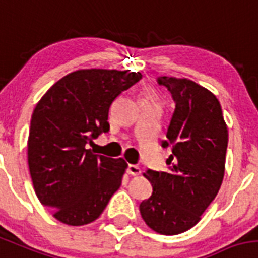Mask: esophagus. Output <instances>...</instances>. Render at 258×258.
<instances>
[{"label": "esophagus", "mask_w": 258, "mask_h": 258, "mask_svg": "<svg viewBox=\"0 0 258 258\" xmlns=\"http://www.w3.org/2000/svg\"><path fill=\"white\" fill-rule=\"evenodd\" d=\"M126 171L127 174H131V175H139V174H141V169H139V166H137V165H133V164L127 165Z\"/></svg>", "instance_id": "obj_1"}]
</instances>
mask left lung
<instances>
[{
    "label": "left lung",
    "mask_w": 258,
    "mask_h": 258,
    "mask_svg": "<svg viewBox=\"0 0 258 258\" xmlns=\"http://www.w3.org/2000/svg\"><path fill=\"white\" fill-rule=\"evenodd\" d=\"M171 93L175 110L164 148H171L167 171L148 169L152 195L139 205L152 230L175 235L193 228L215 200L224 179L228 127L220 102L206 88L188 79L158 77Z\"/></svg>",
    "instance_id": "left-lung-1"
}]
</instances>
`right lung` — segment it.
I'll list each match as a JSON object with an SVG mask.
<instances>
[{
    "instance_id": "add662e5",
    "label": "right lung",
    "mask_w": 258,
    "mask_h": 258,
    "mask_svg": "<svg viewBox=\"0 0 258 258\" xmlns=\"http://www.w3.org/2000/svg\"><path fill=\"white\" fill-rule=\"evenodd\" d=\"M141 79L139 73L78 70L35 106L28 138L30 176L38 200L61 223L94 221L121 185L124 158L94 155L87 145L107 133L110 106Z\"/></svg>"
}]
</instances>
